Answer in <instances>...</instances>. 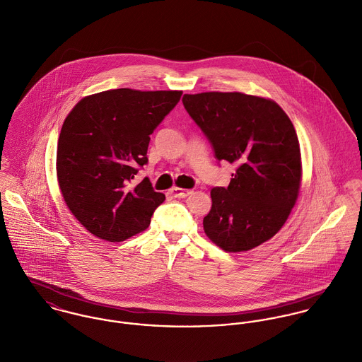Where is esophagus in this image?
<instances>
[{"instance_id":"esophagus-1","label":"esophagus","mask_w":362,"mask_h":362,"mask_svg":"<svg viewBox=\"0 0 362 362\" xmlns=\"http://www.w3.org/2000/svg\"><path fill=\"white\" fill-rule=\"evenodd\" d=\"M170 194H171L174 198H187L188 195L192 194V191H191V189H182V188L174 187V188L170 189Z\"/></svg>"}]
</instances>
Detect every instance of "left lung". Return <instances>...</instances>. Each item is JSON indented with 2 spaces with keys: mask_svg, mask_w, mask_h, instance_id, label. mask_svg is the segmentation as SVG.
Here are the masks:
<instances>
[{
  "mask_svg": "<svg viewBox=\"0 0 362 362\" xmlns=\"http://www.w3.org/2000/svg\"><path fill=\"white\" fill-rule=\"evenodd\" d=\"M182 103L218 161L237 165L227 188L210 191L207 237L226 252L250 251L286 223L301 185L293 122L270 99L240 92L184 95Z\"/></svg>",
  "mask_w": 362,
  "mask_h": 362,
  "instance_id": "8db88e82",
  "label": "left lung"
}]
</instances>
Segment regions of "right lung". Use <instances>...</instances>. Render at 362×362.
I'll return each instance as SVG.
<instances>
[{
	"label": "right lung",
	"mask_w": 362,
	"mask_h": 362,
	"mask_svg": "<svg viewBox=\"0 0 362 362\" xmlns=\"http://www.w3.org/2000/svg\"><path fill=\"white\" fill-rule=\"evenodd\" d=\"M182 92L112 89L83 98L65 118L57 146L62 198L93 235L124 241L151 224L165 197L148 178L132 187L148 163L151 135Z\"/></svg>",
	"instance_id": "1"
}]
</instances>
